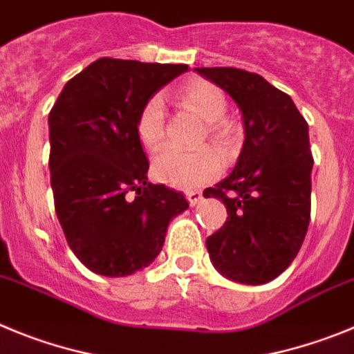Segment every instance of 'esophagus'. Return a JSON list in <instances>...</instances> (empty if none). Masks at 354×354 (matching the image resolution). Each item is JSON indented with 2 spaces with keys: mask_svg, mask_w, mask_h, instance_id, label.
<instances>
[{
  "mask_svg": "<svg viewBox=\"0 0 354 354\" xmlns=\"http://www.w3.org/2000/svg\"><path fill=\"white\" fill-rule=\"evenodd\" d=\"M186 198H187V202H189V205H192V207H195L196 204H200V202H202V195H200L198 192L186 193Z\"/></svg>",
  "mask_w": 354,
  "mask_h": 354,
  "instance_id": "34e87169",
  "label": "esophagus"
}]
</instances>
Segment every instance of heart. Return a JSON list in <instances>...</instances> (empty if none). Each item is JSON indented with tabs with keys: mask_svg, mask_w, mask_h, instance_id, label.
Instances as JSON below:
<instances>
[{
	"mask_svg": "<svg viewBox=\"0 0 354 354\" xmlns=\"http://www.w3.org/2000/svg\"><path fill=\"white\" fill-rule=\"evenodd\" d=\"M179 99L207 124L205 134L216 149L225 150L234 140V127L225 120L227 97L220 86L205 80H195L183 86ZM138 138L143 147L154 150L165 138V104L161 97L145 102L136 122ZM220 159L207 147L184 152L174 147L162 149L152 162V171L161 183L179 189H195L211 183L220 174Z\"/></svg>",
	"mask_w": 354,
	"mask_h": 354,
	"instance_id": "obj_1",
	"label": "heart"
}]
</instances>
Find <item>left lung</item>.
<instances>
[{
	"label": "left lung",
	"mask_w": 354,
	"mask_h": 354,
	"mask_svg": "<svg viewBox=\"0 0 354 354\" xmlns=\"http://www.w3.org/2000/svg\"><path fill=\"white\" fill-rule=\"evenodd\" d=\"M195 71L232 97L245 124L234 170L204 192L228 212L205 246L223 277L261 286L289 268L306 236L314 167L308 124L292 99L259 74L234 67Z\"/></svg>",
	"instance_id": "1"
}]
</instances>
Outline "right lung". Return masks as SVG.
<instances>
[{"mask_svg": "<svg viewBox=\"0 0 354 354\" xmlns=\"http://www.w3.org/2000/svg\"><path fill=\"white\" fill-rule=\"evenodd\" d=\"M187 65L99 58L67 81L49 113V170L65 239L90 271L127 277L154 262L180 192L147 179L140 111Z\"/></svg>", "mask_w": 354, "mask_h": 354, "instance_id": "right-lung-1", "label": "right lung"}]
</instances>
